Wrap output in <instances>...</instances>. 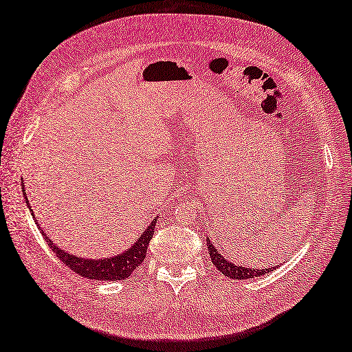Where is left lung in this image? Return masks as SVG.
Instances as JSON below:
<instances>
[{
    "instance_id": "left-lung-1",
    "label": "left lung",
    "mask_w": 352,
    "mask_h": 352,
    "mask_svg": "<svg viewBox=\"0 0 352 352\" xmlns=\"http://www.w3.org/2000/svg\"><path fill=\"white\" fill-rule=\"evenodd\" d=\"M206 244H208V253L211 257L212 265L217 267L220 272L228 276V278H235V279H248V278H257L260 275H265L270 270H274L276 267H265V269H254V267H244L239 265H233L229 260L224 258L221 253H219L217 248L212 245V242L210 239H206Z\"/></svg>"
}]
</instances>
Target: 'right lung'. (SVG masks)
I'll return each mask as SVG.
<instances>
[{
    "label": "right lung",
    "instance_id": "add662e5",
    "mask_svg": "<svg viewBox=\"0 0 352 352\" xmlns=\"http://www.w3.org/2000/svg\"><path fill=\"white\" fill-rule=\"evenodd\" d=\"M23 197L26 206L30 208L32 219H35L28 197H26V190H23ZM35 223H37V220H35ZM156 223L157 217H155V220L148 224L147 229L141 233V236L135 241L128 250H124L123 253L104 258H86L67 253L65 250H62L56 244H53V241L44 233V230L40 228V224H37V226L41 230V235L46 239L53 253L56 254V257L80 276L90 278L94 279V281H122V279L129 278L133 270L144 262V258H146L147 247L150 244V239L153 238Z\"/></svg>",
    "mask_w": 352,
    "mask_h": 352
}]
</instances>
